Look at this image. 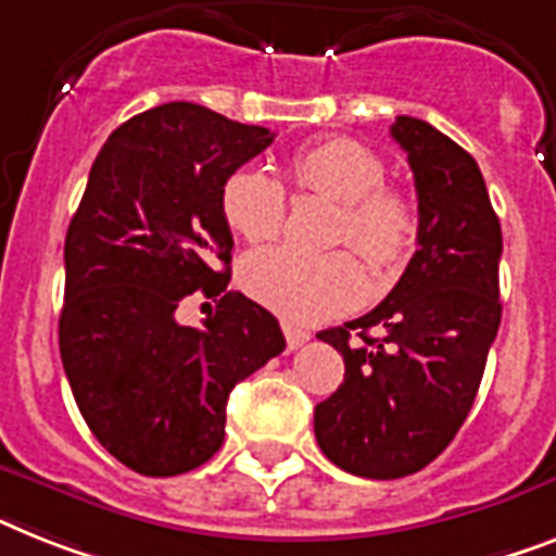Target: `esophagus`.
Instances as JSON below:
<instances>
[{
  "label": "esophagus",
  "instance_id": "obj_1",
  "mask_svg": "<svg viewBox=\"0 0 556 556\" xmlns=\"http://www.w3.org/2000/svg\"><path fill=\"white\" fill-rule=\"evenodd\" d=\"M281 329H283V338H287L289 350H298V346H304V343L309 341V332L301 327H295V324H287V320H283Z\"/></svg>",
  "mask_w": 556,
  "mask_h": 556
}]
</instances>
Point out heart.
<instances>
[{"instance_id":"obj_1","label":"heart","mask_w":556,"mask_h":556,"mask_svg":"<svg viewBox=\"0 0 556 556\" xmlns=\"http://www.w3.org/2000/svg\"><path fill=\"white\" fill-rule=\"evenodd\" d=\"M289 176L301 192L341 204L332 241L352 244L371 269H394L415 247L417 210L406 192L387 181V164L375 150L352 139H329L298 150ZM222 215L241 238L273 241L287 222V190L264 167H241L224 181ZM241 283L255 301L289 320L332 318L361 304L364 269L346 250L312 252L267 247L247 255Z\"/></svg>"}]
</instances>
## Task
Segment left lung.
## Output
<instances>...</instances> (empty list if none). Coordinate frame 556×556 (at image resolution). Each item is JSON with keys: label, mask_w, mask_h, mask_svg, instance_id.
<instances>
[{"label": "left lung", "mask_w": 556, "mask_h": 556, "mask_svg": "<svg viewBox=\"0 0 556 556\" xmlns=\"http://www.w3.org/2000/svg\"><path fill=\"white\" fill-rule=\"evenodd\" d=\"M392 139L415 173L417 252L375 309L318 332L346 371L315 406V438L338 469L369 480L415 475L452 443L503 312V232L477 162L420 118L397 116Z\"/></svg>", "instance_id": "1"}]
</instances>
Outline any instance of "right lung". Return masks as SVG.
<instances>
[{"label":"right lung","instance_id":"1","mask_svg":"<svg viewBox=\"0 0 556 556\" xmlns=\"http://www.w3.org/2000/svg\"><path fill=\"white\" fill-rule=\"evenodd\" d=\"M275 132L190 102L110 132L64 238L59 352L96 440L127 469L173 477L224 443L227 397L287 341L273 312L229 283L222 187ZM201 291L219 306L185 328Z\"/></svg>","mask_w":556,"mask_h":556}]
</instances>
